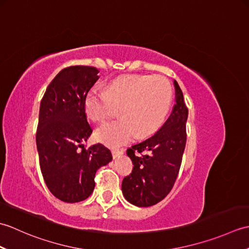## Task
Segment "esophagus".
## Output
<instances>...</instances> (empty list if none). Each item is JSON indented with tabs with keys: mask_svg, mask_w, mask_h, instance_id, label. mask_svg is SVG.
I'll return each instance as SVG.
<instances>
[{
	"mask_svg": "<svg viewBox=\"0 0 249 249\" xmlns=\"http://www.w3.org/2000/svg\"><path fill=\"white\" fill-rule=\"evenodd\" d=\"M122 154H123V151L122 150H116V149H113L112 150V156L115 160V158H119Z\"/></svg>",
	"mask_w": 249,
	"mask_h": 249,
	"instance_id": "1",
	"label": "esophagus"
}]
</instances>
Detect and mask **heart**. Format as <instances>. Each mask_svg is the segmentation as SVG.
Wrapping results in <instances>:
<instances>
[{"label":"heart","instance_id":"b5f03b06","mask_svg":"<svg viewBox=\"0 0 249 249\" xmlns=\"http://www.w3.org/2000/svg\"><path fill=\"white\" fill-rule=\"evenodd\" d=\"M171 86L161 76H127L111 81L106 91L94 88L87 95L84 108L94 121H103L120 107L122 118L96 129L97 139L110 146L124 144L137 136L156 130L171 104Z\"/></svg>","mask_w":249,"mask_h":249}]
</instances>
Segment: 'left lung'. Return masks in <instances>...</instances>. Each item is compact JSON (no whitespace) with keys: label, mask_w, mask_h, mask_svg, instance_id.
Returning <instances> with one entry per match:
<instances>
[{"label":"left lung","mask_w":249,"mask_h":249,"mask_svg":"<svg viewBox=\"0 0 249 249\" xmlns=\"http://www.w3.org/2000/svg\"><path fill=\"white\" fill-rule=\"evenodd\" d=\"M173 86L176 105L168 120L155 134L127 149L134 168L122 182V193L136 206L146 208L165 198L172 189L181 167L186 144L188 109L176 80Z\"/></svg>","instance_id":"1"}]
</instances>
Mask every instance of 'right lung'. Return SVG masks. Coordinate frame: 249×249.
<instances>
[{"instance_id": "obj_1", "label": "right lung", "mask_w": 249, "mask_h": 249, "mask_svg": "<svg viewBox=\"0 0 249 249\" xmlns=\"http://www.w3.org/2000/svg\"><path fill=\"white\" fill-rule=\"evenodd\" d=\"M98 72L91 66L64 68L40 102L36 145L41 174L51 194L68 203L89 198L95 187V173L112 160L103 144L89 149L82 144L92 134L84 100L98 80Z\"/></svg>"}]
</instances>
